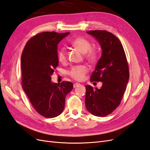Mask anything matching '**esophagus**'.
Returning a JSON list of instances; mask_svg holds the SVG:
<instances>
[{"mask_svg": "<svg viewBox=\"0 0 150 150\" xmlns=\"http://www.w3.org/2000/svg\"><path fill=\"white\" fill-rule=\"evenodd\" d=\"M79 85H80L79 83H74V85H73V87L75 88H76V87H78V86H79Z\"/></svg>", "mask_w": 150, "mask_h": 150, "instance_id": "1", "label": "esophagus"}]
</instances>
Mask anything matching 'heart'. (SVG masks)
<instances>
[{"mask_svg": "<svg viewBox=\"0 0 150 150\" xmlns=\"http://www.w3.org/2000/svg\"><path fill=\"white\" fill-rule=\"evenodd\" d=\"M71 46L79 52L83 54L85 59L90 62L96 61L98 57L97 48L91 47V43L89 40L82 37L74 39L71 42ZM58 61L62 64H66L67 61V52L64 47H62L57 52ZM89 72V68L86 65H78L73 66L67 72V74L72 79L76 81H81L84 78Z\"/></svg>", "mask_w": 150, "mask_h": 150, "instance_id": "obj_1", "label": "heart"}]
</instances>
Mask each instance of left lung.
<instances>
[{"mask_svg": "<svg viewBox=\"0 0 150 150\" xmlns=\"http://www.w3.org/2000/svg\"><path fill=\"white\" fill-rule=\"evenodd\" d=\"M87 33L98 40L103 50L90 81H100L103 85L100 89L86 86L85 104L92 115L104 117L120 104L129 80V67L123 47L116 35L102 30Z\"/></svg>", "mask_w": 150, "mask_h": 150, "instance_id": "obj_1", "label": "left lung"}]
</instances>
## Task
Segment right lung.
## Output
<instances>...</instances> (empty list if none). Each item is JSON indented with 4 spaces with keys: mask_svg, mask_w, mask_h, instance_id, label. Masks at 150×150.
I'll return each instance as SVG.
<instances>
[{
    "mask_svg": "<svg viewBox=\"0 0 150 150\" xmlns=\"http://www.w3.org/2000/svg\"><path fill=\"white\" fill-rule=\"evenodd\" d=\"M69 34L43 32L26 43L21 56L22 86L35 110L52 118L64 110L66 95L73 88L69 81L52 83L51 75L58 66L57 44Z\"/></svg>",
    "mask_w": 150,
    "mask_h": 150,
    "instance_id": "add662e5",
    "label": "right lung"
}]
</instances>
